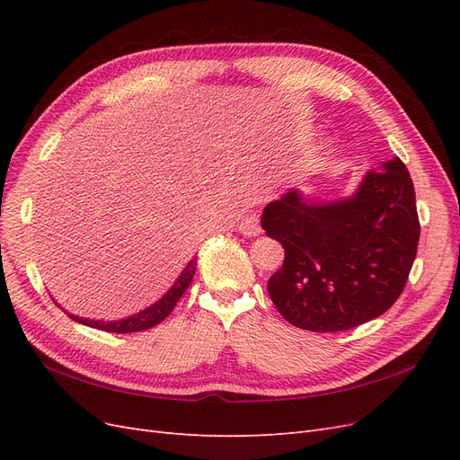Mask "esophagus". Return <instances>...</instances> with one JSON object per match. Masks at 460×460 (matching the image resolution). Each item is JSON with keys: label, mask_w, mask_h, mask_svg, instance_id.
I'll list each match as a JSON object with an SVG mask.
<instances>
[{"label": "esophagus", "mask_w": 460, "mask_h": 460, "mask_svg": "<svg viewBox=\"0 0 460 460\" xmlns=\"http://www.w3.org/2000/svg\"><path fill=\"white\" fill-rule=\"evenodd\" d=\"M240 232L243 235H247V238H255V235L261 234V222H259V215H247L242 218L240 222Z\"/></svg>", "instance_id": "esophagus-1"}]
</instances>
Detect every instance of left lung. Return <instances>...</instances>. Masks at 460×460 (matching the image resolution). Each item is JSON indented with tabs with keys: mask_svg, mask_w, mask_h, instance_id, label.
Returning <instances> with one entry per match:
<instances>
[{
	"mask_svg": "<svg viewBox=\"0 0 460 460\" xmlns=\"http://www.w3.org/2000/svg\"><path fill=\"white\" fill-rule=\"evenodd\" d=\"M261 226L284 247L270 299L289 324L311 332L384 314L407 284L420 238L414 186L399 157L365 172L345 198L291 188L264 207Z\"/></svg>",
	"mask_w": 460,
	"mask_h": 460,
	"instance_id": "8db88e82",
	"label": "left lung"
}]
</instances>
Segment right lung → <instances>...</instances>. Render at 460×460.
<instances>
[{
    "label": "right lung",
    "instance_id": "right-lung-1",
    "mask_svg": "<svg viewBox=\"0 0 460 460\" xmlns=\"http://www.w3.org/2000/svg\"><path fill=\"white\" fill-rule=\"evenodd\" d=\"M196 267H198V259L193 257L184 270L178 274V278L174 280V284L164 291L163 297L157 299L155 303H151L149 307L137 311L127 318H119V320H95V318H84V316H76L73 313L65 311L68 316H71L75 323L84 324L90 328H97L103 332H115V333H130V332H142V330H149L153 326H157L159 323L171 314V311L174 309V305L178 303V299L182 297L184 291L188 289V286L193 280V274H196ZM61 307V305H59Z\"/></svg>",
    "mask_w": 460,
    "mask_h": 460
}]
</instances>
